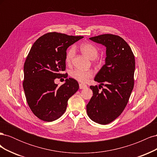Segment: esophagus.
<instances>
[{"label": "esophagus", "instance_id": "1", "mask_svg": "<svg viewBox=\"0 0 157 157\" xmlns=\"http://www.w3.org/2000/svg\"><path fill=\"white\" fill-rule=\"evenodd\" d=\"M87 88V85L86 84H79V88L80 89H84Z\"/></svg>", "mask_w": 157, "mask_h": 157}]
</instances>
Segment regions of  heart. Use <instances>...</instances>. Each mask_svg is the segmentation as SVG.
I'll use <instances>...</instances> for the list:
<instances>
[{"label": "heart", "mask_w": 157, "mask_h": 157, "mask_svg": "<svg viewBox=\"0 0 157 157\" xmlns=\"http://www.w3.org/2000/svg\"><path fill=\"white\" fill-rule=\"evenodd\" d=\"M80 50L82 53L90 59L94 60L96 59L99 54V51L96 46L91 43H83L80 46ZM75 55L74 48H71L66 54L65 61L67 63H70ZM71 77L77 81L81 83H86L92 77L93 73L90 70H79L74 69L70 71Z\"/></svg>", "instance_id": "b5f03b06"}]
</instances>
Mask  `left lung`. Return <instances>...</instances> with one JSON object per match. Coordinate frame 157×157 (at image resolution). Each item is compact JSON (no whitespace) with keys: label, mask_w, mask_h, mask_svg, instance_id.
Returning a JSON list of instances; mask_svg holds the SVG:
<instances>
[{"label":"left lung","mask_w":157,"mask_h":157,"mask_svg":"<svg viewBox=\"0 0 157 157\" xmlns=\"http://www.w3.org/2000/svg\"><path fill=\"white\" fill-rule=\"evenodd\" d=\"M90 40L106 47L105 65L94 78L105 88L99 91L97 86H90L93 96L86 111L94 122L107 124L120 116L129 100L134 88L135 58L130 46L119 36L105 34Z\"/></svg>","instance_id":"8db88e82"}]
</instances>
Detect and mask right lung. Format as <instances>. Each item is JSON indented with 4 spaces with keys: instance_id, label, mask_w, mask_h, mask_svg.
I'll use <instances>...</instances> for the list:
<instances>
[{
    "instance_id": "1",
    "label": "right lung",
    "mask_w": 157,
    "mask_h": 157,
    "mask_svg": "<svg viewBox=\"0 0 157 157\" xmlns=\"http://www.w3.org/2000/svg\"><path fill=\"white\" fill-rule=\"evenodd\" d=\"M81 36L48 33L38 39L29 51L23 67V82L27 102L40 120L52 122L65 113L68 99L79 88L77 80L69 78L58 86L54 82L65 70L66 50Z\"/></svg>"
}]
</instances>
